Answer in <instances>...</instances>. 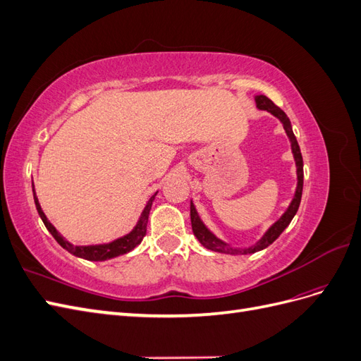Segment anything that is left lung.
I'll list each match as a JSON object with an SVG mask.
<instances>
[{
    "label": "left lung",
    "instance_id": "obj_1",
    "mask_svg": "<svg viewBox=\"0 0 361 361\" xmlns=\"http://www.w3.org/2000/svg\"><path fill=\"white\" fill-rule=\"evenodd\" d=\"M255 101H256V106L259 110H265L268 113H271L274 117H277L280 122L283 123V128L286 130V135L289 137L290 141V149H292V154H293V159H295V166H297V190H295L293 194V199L290 202V204L288 206L286 212L283 214L279 220L272 224L268 231L264 233L259 241L256 244H253L251 247L247 248H235L231 247L228 244H226L224 241H221L220 238H216L209 228L204 226V223L202 221V218L199 216L197 209H195L194 203L191 202V207H190V214H191V226H192V232L195 235V238L199 239V243L207 248V250H212V251H220V253H226V255H251V253H256V251H260L267 248L268 245H271L272 243L276 241V239L281 235V232L285 231V228L289 226V223L292 221V218L297 214L298 207H300V202H301V195H302V182H304V170H302V157H301V150L298 146V141L293 135V130H292V125H290V120L286 116V113L279 108L274 102L265 94H259L255 96Z\"/></svg>",
    "mask_w": 361,
    "mask_h": 361
}]
</instances>
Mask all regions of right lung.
<instances>
[{
	"label": "right lung",
	"mask_w": 361,
	"mask_h": 361,
	"mask_svg": "<svg viewBox=\"0 0 361 361\" xmlns=\"http://www.w3.org/2000/svg\"><path fill=\"white\" fill-rule=\"evenodd\" d=\"M32 195H35V203H36V209L42 218L43 224L49 231V233L54 236V239L64 248L68 250L71 255L76 256V257H81L85 260H93V262H102V260H108V259H113L117 256H122L129 253L130 250H134L141 241H143V238L146 235V227H147V220H149V212H150V207L152 203L155 200V195L157 192L152 195L149 199V202L145 206V211L141 212L138 221L135 224V227L130 231L128 235L122 236V238H117L111 243H106V244H97V245H73L69 241L64 239L56 227H54L49 220L47 218V215L43 214L40 203L36 197V192H35V183H32Z\"/></svg>",
	"instance_id": "add662e5"
}]
</instances>
